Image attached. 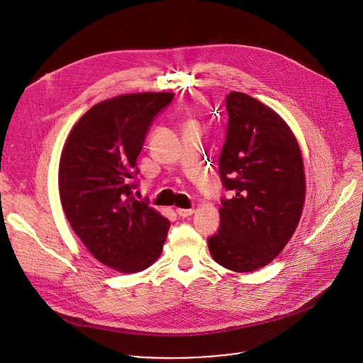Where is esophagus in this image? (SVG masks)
<instances>
[{
  "instance_id": "34e87169",
  "label": "esophagus",
  "mask_w": 363,
  "mask_h": 363,
  "mask_svg": "<svg viewBox=\"0 0 363 363\" xmlns=\"http://www.w3.org/2000/svg\"><path fill=\"white\" fill-rule=\"evenodd\" d=\"M195 213L194 208H189V210H185V208H177V214L182 218H186V217H191L192 214Z\"/></svg>"
}]
</instances>
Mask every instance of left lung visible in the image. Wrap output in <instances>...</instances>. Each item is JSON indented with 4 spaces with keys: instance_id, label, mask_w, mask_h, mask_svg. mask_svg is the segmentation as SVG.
I'll return each instance as SVG.
<instances>
[{
    "instance_id": "obj_1",
    "label": "left lung",
    "mask_w": 363,
    "mask_h": 363,
    "mask_svg": "<svg viewBox=\"0 0 363 363\" xmlns=\"http://www.w3.org/2000/svg\"><path fill=\"white\" fill-rule=\"evenodd\" d=\"M227 140L220 157L221 227L208 238L220 266L250 273L270 264L293 237L306 199L298 142L286 121L241 91L227 96Z\"/></svg>"
}]
</instances>
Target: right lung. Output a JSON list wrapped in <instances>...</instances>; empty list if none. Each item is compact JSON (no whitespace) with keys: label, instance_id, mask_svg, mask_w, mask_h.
I'll return each mask as SVG.
<instances>
[{"label":"right lung","instance_id":"add662e5","mask_svg":"<svg viewBox=\"0 0 363 363\" xmlns=\"http://www.w3.org/2000/svg\"><path fill=\"white\" fill-rule=\"evenodd\" d=\"M174 93L121 94L90 108L73 126L59 165L67 221L97 262L138 273L158 260L169 220L132 195L130 179L153 116Z\"/></svg>","mask_w":363,"mask_h":363}]
</instances>
